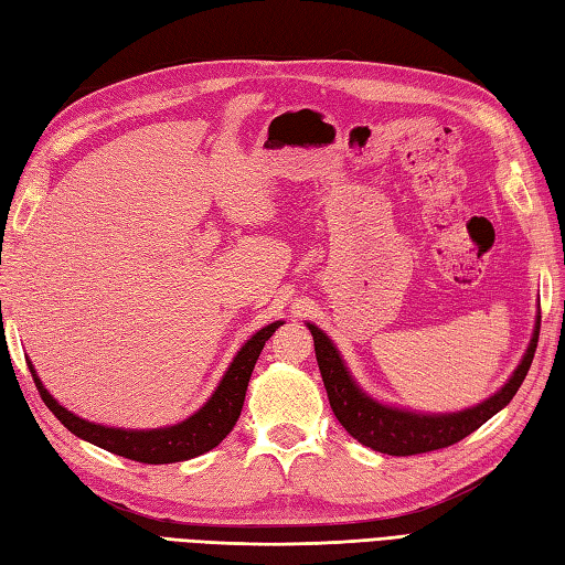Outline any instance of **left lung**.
<instances>
[{
  "label": "left lung",
  "mask_w": 565,
  "mask_h": 565,
  "mask_svg": "<svg viewBox=\"0 0 565 565\" xmlns=\"http://www.w3.org/2000/svg\"><path fill=\"white\" fill-rule=\"evenodd\" d=\"M540 322L542 315L536 312L532 339L527 349H524V356L520 359L518 369L505 380V385L501 390H495L491 397L475 406L445 414L404 409V406H395L371 397L369 392L353 380L342 353H339L332 339L327 337L318 324H306L312 334L315 356H318L322 383L327 390V397H330V406L337 422L351 433V438H356L365 448L385 455L406 457L448 448V445L467 438L469 433H475L479 426L487 424L491 416L501 412L503 406H508V402L515 397V392L520 390L522 380L532 365L536 342H540Z\"/></svg>",
  "instance_id": "obj_1"
}]
</instances>
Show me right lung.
I'll return each mask as SVG.
<instances>
[{"label":"right lung","mask_w":565,"mask_h":565,"mask_svg":"<svg viewBox=\"0 0 565 565\" xmlns=\"http://www.w3.org/2000/svg\"><path fill=\"white\" fill-rule=\"evenodd\" d=\"M284 320L269 322L267 327L257 330L247 342L235 353L231 365L218 380L216 390L212 392L200 409L190 414L182 422L173 426H161V428H115V426H103L86 422V418L72 414L70 409L50 395L43 380L38 377L33 363L29 361L31 375L35 380V387L41 392L43 402L47 409L55 414L64 428H70L76 438L88 440L98 445V448L108 450L113 455L127 457V460L143 462V465H173V462H185L192 457H200L228 436L233 430L235 422L243 412L247 383H250V375L255 371V363L259 359L262 349H265L267 339L279 330Z\"/></svg>","instance_id":"right-lung-1"}]
</instances>
